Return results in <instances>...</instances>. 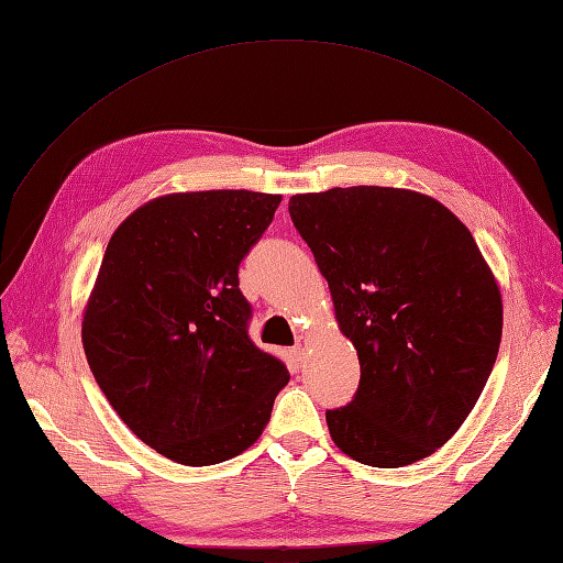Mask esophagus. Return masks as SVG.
<instances>
[{
	"mask_svg": "<svg viewBox=\"0 0 563 563\" xmlns=\"http://www.w3.org/2000/svg\"><path fill=\"white\" fill-rule=\"evenodd\" d=\"M306 349H308V339H306V336H298V339H296V346H294V353L298 355V358H303Z\"/></svg>",
	"mask_w": 563,
	"mask_h": 563,
	"instance_id": "obj_1",
	"label": "esophagus"
}]
</instances>
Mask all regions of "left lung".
I'll list each match as a JSON object with an SVG mask.
<instances>
[{
	"instance_id": "obj_1",
	"label": "left lung",
	"mask_w": 563,
	"mask_h": 563,
	"mask_svg": "<svg viewBox=\"0 0 563 563\" xmlns=\"http://www.w3.org/2000/svg\"><path fill=\"white\" fill-rule=\"evenodd\" d=\"M289 212L361 361L353 401L327 410L332 442L375 468L434 454L477 404L501 341L499 286L468 227L389 186L298 194Z\"/></svg>"
}]
</instances>
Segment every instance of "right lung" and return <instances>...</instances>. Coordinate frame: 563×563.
Here are the masks:
<instances>
[{
  "mask_svg": "<svg viewBox=\"0 0 563 563\" xmlns=\"http://www.w3.org/2000/svg\"><path fill=\"white\" fill-rule=\"evenodd\" d=\"M282 196L169 194L107 243L84 312L95 379L126 428L184 465L239 456L263 434L289 369L249 336L239 265Z\"/></svg>",
  "mask_w": 563,
  "mask_h": 563,
  "instance_id": "obj_1",
  "label": "right lung"
}]
</instances>
